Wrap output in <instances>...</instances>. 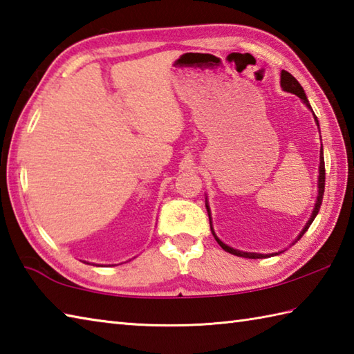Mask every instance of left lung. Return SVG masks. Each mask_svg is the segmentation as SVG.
Segmentation results:
<instances>
[{
  "label": "left lung",
  "instance_id": "obj_1",
  "mask_svg": "<svg viewBox=\"0 0 354 354\" xmlns=\"http://www.w3.org/2000/svg\"><path fill=\"white\" fill-rule=\"evenodd\" d=\"M281 87H282L283 92H288V93H293V95H296V96H299V98L302 100V102L306 104V106L311 110V112H313V109H311L310 102H308V100H307V95H306V92H304L302 86L299 84V82H297V80L295 78V76H293L292 73H288V72H286V71H282V72H281ZM313 115H315V113H313ZM315 121H316V124H317V127H319V121H317L316 115H315ZM324 190H325V162H324V150H322V144H321L319 176H317V198H316V203H315V209H313V212H311V216H310V219L307 221V224L304 225V228L301 230V233L297 234V238L292 242V245L295 244V242H297V241H299V239L302 238V234L308 230V227H310V225H311V223H313V221H315L316 214L319 213L321 204H322V198H324ZM205 209H207V213H209L210 228H212L213 236H214V239L218 241V244H219L221 247H223L225 252L232 253V254H234V256H239V258H248V259H262V258H270V256H276V254H279V253H282V252H283V250H282V252H276V253L262 254V253H252V252H242V250H236V248H233V247H230V245L224 244V242L221 241V239L216 236V233H214V230H213V225H212V216H210V214H212V213H210V205H209V201H207V198H205Z\"/></svg>",
  "mask_w": 354,
  "mask_h": 354
}]
</instances>
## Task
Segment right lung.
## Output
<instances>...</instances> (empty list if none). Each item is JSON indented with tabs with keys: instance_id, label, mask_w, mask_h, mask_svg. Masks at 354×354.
<instances>
[{
	"instance_id": "obj_1",
	"label": "right lung",
	"mask_w": 354,
	"mask_h": 354,
	"mask_svg": "<svg viewBox=\"0 0 354 354\" xmlns=\"http://www.w3.org/2000/svg\"><path fill=\"white\" fill-rule=\"evenodd\" d=\"M84 264H88V262H86V261H84ZM93 266H96V264H93Z\"/></svg>"
}]
</instances>
